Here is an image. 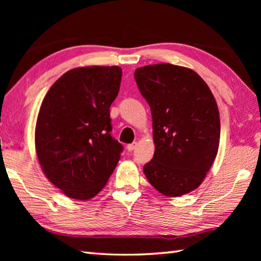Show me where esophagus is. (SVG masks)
<instances>
[{
  "label": "esophagus",
  "instance_id": "esophagus-1",
  "mask_svg": "<svg viewBox=\"0 0 261 261\" xmlns=\"http://www.w3.org/2000/svg\"><path fill=\"white\" fill-rule=\"evenodd\" d=\"M136 147H137V142H132L126 146V149H127V151H132V150H135Z\"/></svg>",
  "mask_w": 261,
  "mask_h": 261
}]
</instances>
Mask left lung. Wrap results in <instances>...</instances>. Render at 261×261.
Instances as JSON below:
<instances>
[{
	"instance_id": "left-lung-1",
	"label": "left lung",
	"mask_w": 261,
	"mask_h": 261,
	"mask_svg": "<svg viewBox=\"0 0 261 261\" xmlns=\"http://www.w3.org/2000/svg\"><path fill=\"white\" fill-rule=\"evenodd\" d=\"M135 79L151 110L156 146L143 173L166 196L194 191L219 149L220 114L212 92L195 71L171 64L138 68Z\"/></svg>"
}]
</instances>
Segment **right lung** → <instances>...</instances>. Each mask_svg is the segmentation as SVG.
Segmentation results:
<instances>
[{"instance_id":"1","label":"right lung","mask_w":261,"mask_h":261,"mask_svg":"<svg viewBox=\"0 0 261 261\" xmlns=\"http://www.w3.org/2000/svg\"><path fill=\"white\" fill-rule=\"evenodd\" d=\"M122 69L91 66L54 83L39 111L36 150L47 178L70 198L87 201L102 191L123 146L111 136L110 107Z\"/></svg>"}]
</instances>
